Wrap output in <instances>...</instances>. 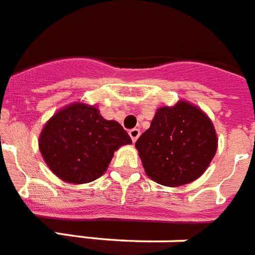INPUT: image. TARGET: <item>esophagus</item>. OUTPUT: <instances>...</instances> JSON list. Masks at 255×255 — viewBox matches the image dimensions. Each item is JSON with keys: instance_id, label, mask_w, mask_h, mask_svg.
Listing matches in <instances>:
<instances>
[{"instance_id": "1", "label": "esophagus", "mask_w": 255, "mask_h": 255, "mask_svg": "<svg viewBox=\"0 0 255 255\" xmlns=\"http://www.w3.org/2000/svg\"><path fill=\"white\" fill-rule=\"evenodd\" d=\"M129 135H130V138H131V140H133V142H135V140L138 139V137H139V135H140L139 129H137V128H134V129L129 130Z\"/></svg>"}]
</instances>
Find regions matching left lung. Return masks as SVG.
Segmentation results:
<instances>
[{"label":"left lung","instance_id":"1","mask_svg":"<svg viewBox=\"0 0 255 255\" xmlns=\"http://www.w3.org/2000/svg\"><path fill=\"white\" fill-rule=\"evenodd\" d=\"M135 148L148 178L179 187L200 178L208 168L217 150V134L204 112L179 101L156 111Z\"/></svg>","mask_w":255,"mask_h":255}]
</instances>
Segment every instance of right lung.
<instances>
[{
	"mask_svg": "<svg viewBox=\"0 0 255 255\" xmlns=\"http://www.w3.org/2000/svg\"><path fill=\"white\" fill-rule=\"evenodd\" d=\"M38 142L44 162L59 179L83 184L100 178L116 150L131 143V138L95 105L73 103L46 122Z\"/></svg>",
	"mask_w": 255,
	"mask_h": 255,
	"instance_id": "obj_1",
	"label": "right lung"
}]
</instances>
